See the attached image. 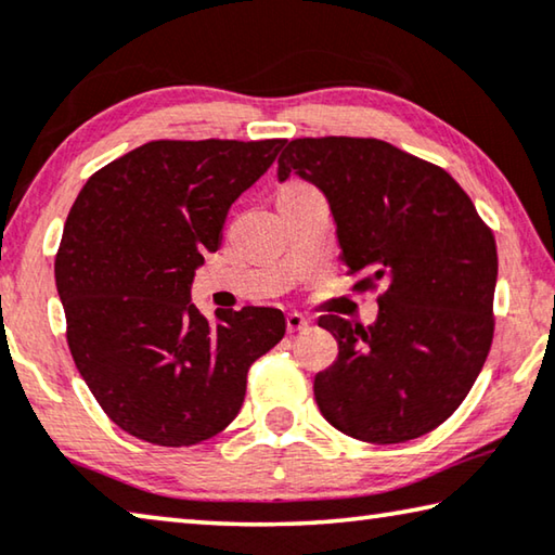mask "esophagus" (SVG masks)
<instances>
[{
    "label": "esophagus",
    "instance_id": "1",
    "mask_svg": "<svg viewBox=\"0 0 555 555\" xmlns=\"http://www.w3.org/2000/svg\"><path fill=\"white\" fill-rule=\"evenodd\" d=\"M286 328H288V333L306 331V328H309V319H306V315H301V313H288L286 315Z\"/></svg>",
    "mask_w": 555,
    "mask_h": 555
}]
</instances>
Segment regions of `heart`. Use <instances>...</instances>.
Instances as JSON below:
<instances>
[{
    "instance_id": "b5f03b06",
    "label": "heart",
    "mask_w": 555,
    "mask_h": 555,
    "mask_svg": "<svg viewBox=\"0 0 555 555\" xmlns=\"http://www.w3.org/2000/svg\"><path fill=\"white\" fill-rule=\"evenodd\" d=\"M292 188H296V184H292Z\"/></svg>"
}]
</instances>
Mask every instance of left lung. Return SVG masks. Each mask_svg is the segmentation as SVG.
I'll return each mask as SVG.
<instances>
[{
  "label": "left lung",
  "instance_id": "1",
  "mask_svg": "<svg viewBox=\"0 0 555 555\" xmlns=\"http://www.w3.org/2000/svg\"><path fill=\"white\" fill-rule=\"evenodd\" d=\"M331 205L373 325L321 315L338 358L315 375L321 415L360 442L433 433L467 398L494 338L496 242L450 172L375 138H298L279 157Z\"/></svg>",
  "mask_w": 555,
  "mask_h": 555
}]
</instances>
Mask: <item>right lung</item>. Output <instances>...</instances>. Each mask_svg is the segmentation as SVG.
I'll return each mask as SVG.
<instances>
[{
	"label": "right lung",
	"instance_id": "add662e5",
	"mask_svg": "<svg viewBox=\"0 0 555 555\" xmlns=\"http://www.w3.org/2000/svg\"><path fill=\"white\" fill-rule=\"evenodd\" d=\"M286 140H153L91 175L66 217L54 274L78 373L120 429L192 447L236 417L251 363L284 338L279 309L207 321L195 269L232 202Z\"/></svg>",
	"mask_w": 555,
	"mask_h": 555
}]
</instances>
